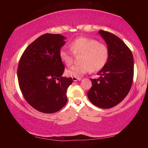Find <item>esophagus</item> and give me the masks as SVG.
<instances>
[{
	"mask_svg": "<svg viewBox=\"0 0 148 148\" xmlns=\"http://www.w3.org/2000/svg\"><path fill=\"white\" fill-rule=\"evenodd\" d=\"M82 79L81 77H72V80L74 82H77V81H80Z\"/></svg>",
	"mask_w": 148,
	"mask_h": 148,
	"instance_id": "34e87169",
	"label": "esophagus"
}]
</instances>
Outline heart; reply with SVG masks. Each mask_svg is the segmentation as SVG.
<instances>
[{"label":"heart","instance_id":"1","mask_svg":"<svg viewBox=\"0 0 148 148\" xmlns=\"http://www.w3.org/2000/svg\"><path fill=\"white\" fill-rule=\"evenodd\" d=\"M71 48L75 55L82 54L81 64L72 65L65 71L66 76L80 77L85 74L97 72L104 66L108 57V51L104 45L87 37H80L73 41ZM60 59L65 64L70 65L73 61V53L71 50L62 47L59 52Z\"/></svg>","mask_w":148,"mask_h":148}]
</instances>
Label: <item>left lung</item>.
<instances>
[{"instance_id":"obj_1","label":"left lung","mask_w":148,"mask_h":148,"mask_svg":"<svg viewBox=\"0 0 148 148\" xmlns=\"http://www.w3.org/2000/svg\"><path fill=\"white\" fill-rule=\"evenodd\" d=\"M98 33L106 42L108 51L107 61L98 74L91 79L92 87L87 97L92 104L101 108H110L121 102L129 93L134 74L131 51L116 35L100 30Z\"/></svg>"}]
</instances>
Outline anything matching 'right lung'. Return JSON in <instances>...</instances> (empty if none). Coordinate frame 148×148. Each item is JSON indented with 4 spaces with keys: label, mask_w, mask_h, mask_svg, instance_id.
<instances>
[{
    "label": "right lung",
    "mask_w": 148,
    "mask_h": 148,
    "mask_svg": "<svg viewBox=\"0 0 148 148\" xmlns=\"http://www.w3.org/2000/svg\"><path fill=\"white\" fill-rule=\"evenodd\" d=\"M66 38L59 34H45L25 50L19 60L17 78L27 102L39 112H57L67 102V89L73 82L62 77L64 66L60 59Z\"/></svg>",
    "instance_id": "1"
}]
</instances>
